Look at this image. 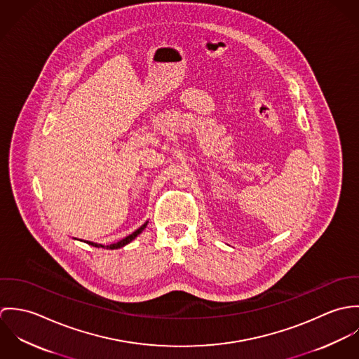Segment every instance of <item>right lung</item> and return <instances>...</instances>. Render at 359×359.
Returning <instances> with one entry per match:
<instances>
[{
	"label": "right lung",
	"instance_id": "1",
	"mask_svg": "<svg viewBox=\"0 0 359 359\" xmlns=\"http://www.w3.org/2000/svg\"><path fill=\"white\" fill-rule=\"evenodd\" d=\"M147 225H148V221L142 225V226H140L135 232H133L131 235H128L127 238H124V239H121L120 242H117V243H113V245H109V246H106V249H110V250H114V249H120V248H123V246H126V245H128L130 242H133L145 228H147ZM88 245H91V246H94V248H104L102 245H98V243H94V242H87Z\"/></svg>",
	"mask_w": 359,
	"mask_h": 359
}]
</instances>
